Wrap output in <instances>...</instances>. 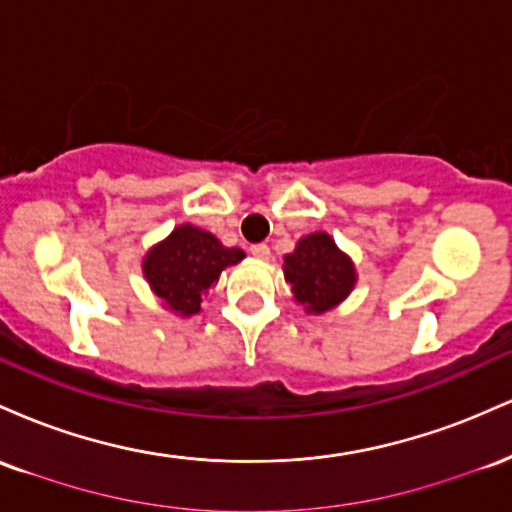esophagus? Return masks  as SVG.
<instances>
[{"label":"esophagus","instance_id":"34e87169","mask_svg":"<svg viewBox=\"0 0 512 512\" xmlns=\"http://www.w3.org/2000/svg\"><path fill=\"white\" fill-rule=\"evenodd\" d=\"M250 255H255L257 260H269V245H264V243L250 245Z\"/></svg>","mask_w":512,"mask_h":512}]
</instances>
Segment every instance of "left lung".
Listing matches in <instances>:
<instances>
[{
  "label": "left lung",
  "instance_id": "obj_1",
  "mask_svg": "<svg viewBox=\"0 0 512 512\" xmlns=\"http://www.w3.org/2000/svg\"><path fill=\"white\" fill-rule=\"evenodd\" d=\"M284 274L298 303L313 313H325L342 303L354 289V264L339 252L327 233H310L284 257Z\"/></svg>",
  "mask_w": 512,
  "mask_h": 512
}]
</instances>
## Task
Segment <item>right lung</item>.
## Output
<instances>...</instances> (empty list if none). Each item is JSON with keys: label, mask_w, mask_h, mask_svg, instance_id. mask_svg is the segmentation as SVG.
Here are the masks:
<instances>
[{"label": "right lung", "mask_w": 512, "mask_h": 512, "mask_svg": "<svg viewBox=\"0 0 512 512\" xmlns=\"http://www.w3.org/2000/svg\"><path fill=\"white\" fill-rule=\"evenodd\" d=\"M243 257V250L223 248L211 233L185 223L146 255L144 276L170 310L197 315L204 293L219 281V274Z\"/></svg>", "instance_id": "right-lung-1"}]
</instances>
